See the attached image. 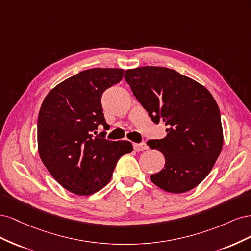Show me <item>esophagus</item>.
I'll return each mask as SVG.
<instances>
[{
    "mask_svg": "<svg viewBox=\"0 0 251 251\" xmlns=\"http://www.w3.org/2000/svg\"><path fill=\"white\" fill-rule=\"evenodd\" d=\"M134 149L136 151H141L143 150H148V146L146 142H141V143H135L134 144Z\"/></svg>",
    "mask_w": 251,
    "mask_h": 251,
    "instance_id": "esophagus-1",
    "label": "esophagus"
}]
</instances>
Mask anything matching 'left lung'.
I'll return each mask as SVG.
<instances>
[{
    "label": "left lung",
    "mask_w": 251,
    "mask_h": 251,
    "mask_svg": "<svg viewBox=\"0 0 251 251\" xmlns=\"http://www.w3.org/2000/svg\"><path fill=\"white\" fill-rule=\"evenodd\" d=\"M125 78L151 119L168 126L163 139L148 141L165 158L151 182L169 193L191 191L209 174L223 147L215 98L199 82L164 67L126 70Z\"/></svg>",
    "instance_id": "left-lung-1"
}]
</instances>
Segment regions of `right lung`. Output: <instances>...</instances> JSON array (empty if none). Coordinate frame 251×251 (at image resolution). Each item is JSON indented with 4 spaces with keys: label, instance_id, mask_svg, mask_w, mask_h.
<instances>
[{
    "label": "right lung",
    "instance_id": "add662e5",
    "mask_svg": "<svg viewBox=\"0 0 251 251\" xmlns=\"http://www.w3.org/2000/svg\"><path fill=\"white\" fill-rule=\"evenodd\" d=\"M124 77L123 69L94 68L53 88L37 119L39 154L48 172L67 191L87 196L107 185L119 158L131 153L130 141L105 139L109 128L102 93Z\"/></svg>",
    "mask_w": 251,
    "mask_h": 251
}]
</instances>
